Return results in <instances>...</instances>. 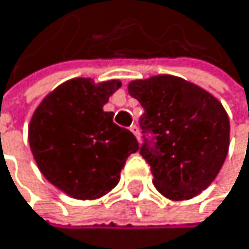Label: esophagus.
I'll list each match as a JSON object with an SVG mask.
<instances>
[{"instance_id":"34e87169","label":"esophagus","mask_w":249,"mask_h":249,"mask_svg":"<svg viewBox=\"0 0 249 249\" xmlns=\"http://www.w3.org/2000/svg\"><path fill=\"white\" fill-rule=\"evenodd\" d=\"M130 131L136 136V139H137V141H141V131H139V127H137L136 124L130 127Z\"/></svg>"}]
</instances>
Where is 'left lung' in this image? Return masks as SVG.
<instances>
[{
  "label": "left lung",
  "instance_id": "left-lung-1",
  "mask_svg": "<svg viewBox=\"0 0 249 249\" xmlns=\"http://www.w3.org/2000/svg\"><path fill=\"white\" fill-rule=\"evenodd\" d=\"M128 92L143 107L139 151L151 166L156 189L175 201L201 194L216 178L230 145V121L222 104L174 75L131 81Z\"/></svg>",
  "mask_w": 249,
  "mask_h": 249
}]
</instances>
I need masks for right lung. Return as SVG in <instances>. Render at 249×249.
Masks as SVG:
<instances>
[{
	"label": "right lung",
	"mask_w": 249,
	"mask_h": 249,
	"mask_svg": "<svg viewBox=\"0 0 249 249\" xmlns=\"http://www.w3.org/2000/svg\"><path fill=\"white\" fill-rule=\"evenodd\" d=\"M119 88L118 80H69L45 98L31 118L33 157L45 178L69 196L96 199L110 192L127 157L139 149L134 134L103 110Z\"/></svg>",
	"instance_id": "right-lung-1"
}]
</instances>
